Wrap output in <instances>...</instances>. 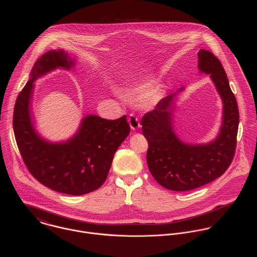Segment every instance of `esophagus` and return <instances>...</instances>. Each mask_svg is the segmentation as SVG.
Here are the masks:
<instances>
[{
	"label": "esophagus",
	"instance_id": "1",
	"mask_svg": "<svg viewBox=\"0 0 257 257\" xmlns=\"http://www.w3.org/2000/svg\"><path fill=\"white\" fill-rule=\"evenodd\" d=\"M127 120H128V123H130V125H131L132 130L136 131V130H138V128H140V127H141L140 119H139V118H138L134 113H131V114H130V116H128Z\"/></svg>",
	"mask_w": 257,
	"mask_h": 257
}]
</instances>
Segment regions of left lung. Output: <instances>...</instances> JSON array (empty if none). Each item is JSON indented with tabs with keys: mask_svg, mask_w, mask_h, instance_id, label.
<instances>
[{
	"mask_svg": "<svg viewBox=\"0 0 257 257\" xmlns=\"http://www.w3.org/2000/svg\"><path fill=\"white\" fill-rule=\"evenodd\" d=\"M198 61L200 71L210 74L223 104L222 123L216 140L206 145L180 141L173 128L172 106L176 93L163 98L142 119L148 143L149 171L157 183L171 191L193 190L219 178L230 165L236 147L239 112L225 71L209 50L201 49Z\"/></svg>",
	"mask_w": 257,
	"mask_h": 257,
	"instance_id": "8db88e82",
	"label": "left lung"
}]
</instances>
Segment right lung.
Here are the masks:
<instances>
[{
  "mask_svg": "<svg viewBox=\"0 0 257 257\" xmlns=\"http://www.w3.org/2000/svg\"><path fill=\"white\" fill-rule=\"evenodd\" d=\"M73 66L74 60L62 49L41 55L17 98L13 126L23 160L37 181L56 192L80 196L106 181L113 155L131 127L125 115L110 120L89 114L67 142L53 144L37 135L31 116L34 82L56 68L69 70Z\"/></svg>",
  "mask_w": 257,
  "mask_h": 257,
  "instance_id": "obj_1",
  "label": "right lung"
}]
</instances>
